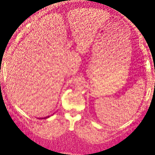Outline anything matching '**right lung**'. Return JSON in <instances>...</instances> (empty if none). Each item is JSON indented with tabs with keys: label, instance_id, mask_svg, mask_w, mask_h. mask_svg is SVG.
<instances>
[{
	"label": "right lung",
	"instance_id": "1",
	"mask_svg": "<svg viewBox=\"0 0 155 155\" xmlns=\"http://www.w3.org/2000/svg\"><path fill=\"white\" fill-rule=\"evenodd\" d=\"M49 116L46 117H43V118H40V119H41V120H42V119H47V118H49Z\"/></svg>",
	"mask_w": 155,
	"mask_h": 155
}]
</instances>
